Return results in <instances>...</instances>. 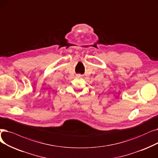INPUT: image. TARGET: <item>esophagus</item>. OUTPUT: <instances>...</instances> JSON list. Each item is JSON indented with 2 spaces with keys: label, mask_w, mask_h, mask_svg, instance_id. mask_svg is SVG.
<instances>
[{
  "label": "esophagus",
  "mask_w": 158,
  "mask_h": 158,
  "mask_svg": "<svg viewBox=\"0 0 158 158\" xmlns=\"http://www.w3.org/2000/svg\"><path fill=\"white\" fill-rule=\"evenodd\" d=\"M76 76H77V77L79 78V77H81L82 76V75H81V74H77V75H76Z\"/></svg>",
  "instance_id": "esophagus-1"
}]
</instances>
